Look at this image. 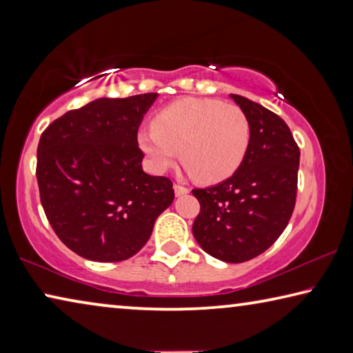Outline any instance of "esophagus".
<instances>
[{
	"label": "esophagus",
	"instance_id": "esophagus-1",
	"mask_svg": "<svg viewBox=\"0 0 353 353\" xmlns=\"http://www.w3.org/2000/svg\"><path fill=\"white\" fill-rule=\"evenodd\" d=\"M174 193H176V196H183V194L190 193V188L183 187V185H181V183H176L174 185Z\"/></svg>",
	"mask_w": 353,
	"mask_h": 353
}]
</instances>
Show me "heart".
Here are the masks:
<instances>
[{"label": "heart", "mask_w": 353, "mask_h": 353, "mask_svg": "<svg viewBox=\"0 0 353 353\" xmlns=\"http://www.w3.org/2000/svg\"><path fill=\"white\" fill-rule=\"evenodd\" d=\"M152 126L140 130L139 145L154 168L166 171L181 154L187 171L204 183L234 174L250 143L246 113L218 99H179L155 115Z\"/></svg>", "instance_id": "heart-1"}]
</instances>
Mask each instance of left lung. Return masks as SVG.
Returning <instances> with one entry per match:
<instances>
[{
  "instance_id": "left-lung-1",
  "label": "left lung",
  "mask_w": 353,
  "mask_h": 353,
  "mask_svg": "<svg viewBox=\"0 0 353 353\" xmlns=\"http://www.w3.org/2000/svg\"><path fill=\"white\" fill-rule=\"evenodd\" d=\"M230 98L249 118V149L234 176L193 190L201 204L193 235L214 259L243 263L271 248L288 225L301 151L279 115L240 94Z\"/></svg>"
}]
</instances>
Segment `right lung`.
Returning a JSON list of instances; mask_svg holds the SVG:
<instances>
[{
  "label": "right lung",
  "mask_w": 353,
  "mask_h": 353,
  "mask_svg": "<svg viewBox=\"0 0 353 353\" xmlns=\"http://www.w3.org/2000/svg\"><path fill=\"white\" fill-rule=\"evenodd\" d=\"M155 98L92 101L54 119L40 137L35 176L41 207L61 241L83 259H130L172 204V182L143 171L137 140Z\"/></svg>",
  "instance_id": "obj_1"
}]
</instances>
